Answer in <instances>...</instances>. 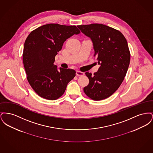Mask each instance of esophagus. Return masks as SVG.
Returning a JSON list of instances; mask_svg holds the SVG:
<instances>
[{
	"mask_svg": "<svg viewBox=\"0 0 153 153\" xmlns=\"http://www.w3.org/2000/svg\"><path fill=\"white\" fill-rule=\"evenodd\" d=\"M84 74V73L83 72H81L80 71H77L76 72V75L78 76H82Z\"/></svg>",
	"mask_w": 153,
	"mask_h": 153,
	"instance_id": "34e87169",
	"label": "esophagus"
}]
</instances>
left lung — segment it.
Masks as SVG:
<instances>
[{"mask_svg": "<svg viewBox=\"0 0 153 153\" xmlns=\"http://www.w3.org/2000/svg\"><path fill=\"white\" fill-rule=\"evenodd\" d=\"M77 27L92 40L94 56L100 65L94 74L85 73L89 82L84 92L94 100L107 99L120 87L127 72L130 53L127 40L121 32L102 24Z\"/></svg>", "mask_w": 153, "mask_h": 153, "instance_id": "left-lung-1", "label": "left lung"}]
</instances>
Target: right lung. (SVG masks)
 Masks as SVG:
<instances>
[{
    "instance_id": "right-lung-1",
    "label": "right lung",
    "mask_w": 153,
    "mask_h": 153,
    "mask_svg": "<svg viewBox=\"0 0 153 153\" xmlns=\"http://www.w3.org/2000/svg\"><path fill=\"white\" fill-rule=\"evenodd\" d=\"M80 31L76 26L50 23L32 31L27 37L23 52V62L30 85L38 95L54 100L65 91L76 76L71 69L54 64L55 56L66 40Z\"/></svg>"
}]
</instances>
